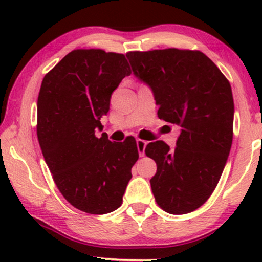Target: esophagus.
<instances>
[{
	"label": "esophagus",
	"instance_id": "obj_1",
	"mask_svg": "<svg viewBox=\"0 0 262 262\" xmlns=\"http://www.w3.org/2000/svg\"><path fill=\"white\" fill-rule=\"evenodd\" d=\"M145 146H146V141H144L141 139H137V148H138V151H139L140 156L145 155Z\"/></svg>",
	"mask_w": 262,
	"mask_h": 262
}]
</instances>
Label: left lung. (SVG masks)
I'll use <instances>...</instances> for the list:
<instances>
[{"instance_id":"8db88e82","label":"left lung","mask_w":262,"mask_h":262,"mask_svg":"<svg viewBox=\"0 0 262 262\" xmlns=\"http://www.w3.org/2000/svg\"><path fill=\"white\" fill-rule=\"evenodd\" d=\"M134 76L148 85L158 116L181 128L176 146L149 143L156 162L150 180L156 203L171 214L200 208L218 185L233 141L234 101L229 81L197 50L129 52Z\"/></svg>"}]
</instances>
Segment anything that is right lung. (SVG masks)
<instances>
[{
    "mask_svg": "<svg viewBox=\"0 0 262 262\" xmlns=\"http://www.w3.org/2000/svg\"><path fill=\"white\" fill-rule=\"evenodd\" d=\"M130 73L123 54L77 49L45 75L39 91L37 135L44 160L65 200L90 214L121 206L139 158L133 137L112 143L104 133L96 135L113 91Z\"/></svg>",
    "mask_w": 262,
    "mask_h": 262,
    "instance_id": "obj_1",
    "label": "right lung"
}]
</instances>
